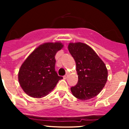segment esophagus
Masks as SVG:
<instances>
[{"label": "esophagus", "instance_id": "esophagus-1", "mask_svg": "<svg viewBox=\"0 0 129 129\" xmlns=\"http://www.w3.org/2000/svg\"><path fill=\"white\" fill-rule=\"evenodd\" d=\"M68 75H67V74L65 75V76H63V78L64 79H67V77H68Z\"/></svg>", "mask_w": 129, "mask_h": 129}]
</instances>
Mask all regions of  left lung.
I'll return each instance as SVG.
<instances>
[{"label": "left lung", "instance_id": "8db88e82", "mask_svg": "<svg viewBox=\"0 0 129 129\" xmlns=\"http://www.w3.org/2000/svg\"><path fill=\"white\" fill-rule=\"evenodd\" d=\"M68 50L75 59L78 82L70 88L73 95L82 101L96 96L108 79V70L98 55L85 43H70Z\"/></svg>", "mask_w": 129, "mask_h": 129}]
</instances>
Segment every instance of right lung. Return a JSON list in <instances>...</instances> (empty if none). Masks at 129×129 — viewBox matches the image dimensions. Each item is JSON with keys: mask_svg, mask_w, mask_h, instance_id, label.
I'll return each mask as SVG.
<instances>
[{"mask_svg": "<svg viewBox=\"0 0 129 129\" xmlns=\"http://www.w3.org/2000/svg\"><path fill=\"white\" fill-rule=\"evenodd\" d=\"M63 46L61 42L43 43L25 59L19 69L18 79L26 94L41 98L52 92L62 79L55 71V56Z\"/></svg>", "mask_w": 129, "mask_h": 129, "instance_id": "1", "label": "right lung"}]
</instances>
